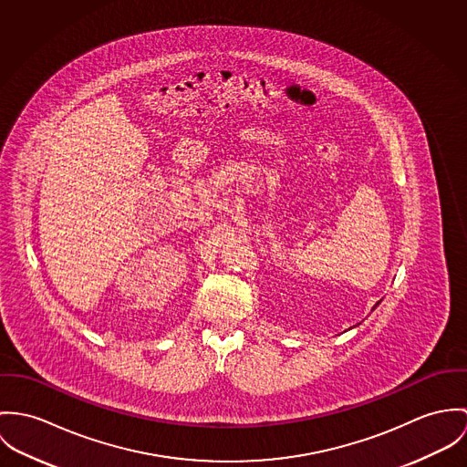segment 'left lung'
Returning a JSON list of instances; mask_svg holds the SVG:
<instances>
[{"label":"left lung","mask_w":467,"mask_h":467,"mask_svg":"<svg viewBox=\"0 0 467 467\" xmlns=\"http://www.w3.org/2000/svg\"><path fill=\"white\" fill-rule=\"evenodd\" d=\"M378 305H379V303H378ZM374 308H376V306H374Z\"/></svg>","instance_id":"1"}]
</instances>
